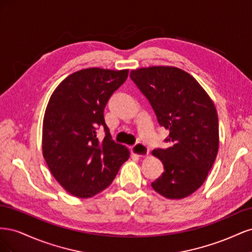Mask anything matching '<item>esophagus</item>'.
I'll return each mask as SVG.
<instances>
[{"instance_id": "1", "label": "esophagus", "mask_w": 252, "mask_h": 252, "mask_svg": "<svg viewBox=\"0 0 252 252\" xmlns=\"http://www.w3.org/2000/svg\"><path fill=\"white\" fill-rule=\"evenodd\" d=\"M131 152L138 157H146L149 154V149L146 145L142 143H136L131 147Z\"/></svg>"}]
</instances>
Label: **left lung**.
Returning a JSON list of instances; mask_svg holds the SVG:
<instances>
[{
	"label": "left lung",
	"mask_w": 252,
	"mask_h": 252,
	"mask_svg": "<svg viewBox=\"0 0 252 252\" xmlns=\"http://www.w3.org/2000/svg\"><path fill=\"white\" fill-rule=\"evenodd\" d=\"M130 78L155 110L158 124L169 130V147L152 155L164 172L151 186L170 200H180L199 189L219 150L216 106L192 75L173 66L143 67Z\"/></svg>",
	"instance_id": "left-lung-1"
}]
</instances>
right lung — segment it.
<instances>
[{"label":"right lung","mask_w":252,"mask_h":252,"mask_svg":"<svg viewBox=\"0 0 252 252\" xmlns=\"http://www.w3.org/2000/svg\"><path fill=\"white\" fill-rule=\"evenodd\" d=\"M128 71L79 70L61 82L49 98L43 120V157L53 178L74 196L87 199L107 188L129 158V150L111 140L104 120L105 106ZM101 126L103 142L96 136Z\"/></svg>","instance_id":"add662e5"}]
</instances>
